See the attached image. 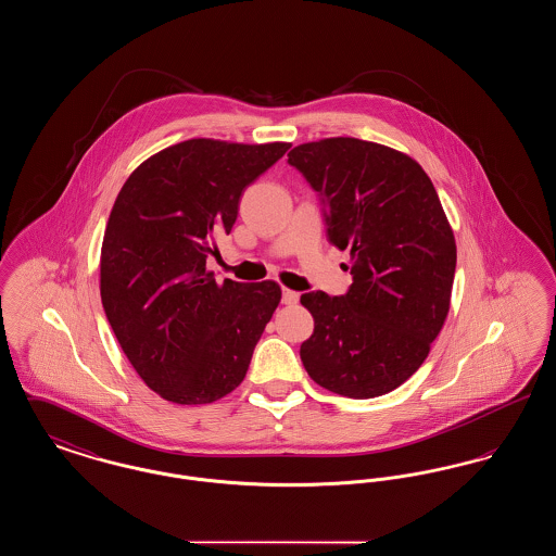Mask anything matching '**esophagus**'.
<instances>
[{
    "instance_id": "esophagus-1",
    "label": "esophagus",
    "mask_w": 556,
    "mask_h": 556,
    "mask_svg": "<svg viewBox=\"0 0 556 556\" xmlns=\"http://www.w3.org/2000/svg\"><path fill=\"white\" fill-rule=\"evenodd\" d=\"M298 300H300V293H298V291L283 290V295H281V302H283V304L291 306V304H295Z\"/></svg>"
}]
</instances>
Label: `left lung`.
Here are the masks:
<instances>
[{
    "label": "left lung",
    "mask_w": 556,
    "mask_h": 556,
    "mask_svg": "<svg viewBox=\"0 0 556 556\" xmlns=\"http://www.w3.org/2000/svg\"><path fill=\"white\" fill-rule=\"evenodd\" d=\"M288 162L352 261L344 295L300 298L315 318L302 365L333 394L383 396L424 365L448 315L456 243L438 191L419 162L354 137L302 143Z\"/></svg>",
    "instance_id": "1"
}]
</instances>
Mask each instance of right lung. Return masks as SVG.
Returning a JSON list of instances; mask_svg holds the SVG:
<instances>
[{
  "label": "right lung",
  "instance_id": "add662e5",
  "mask_svg": "<svg viewBox=\"0 0 556 556\" xmlns=\"http://www.w3.org/2000/svg\"><path fill=\"white\" fill-rule=\"evenodd\" d=\"M288 150L187 139L141 162L112 206L102 304L132 369L168 402L233 392L279 306L275 281L218 286L206 258L214 238L231 233L243 189Z\"/></svg>",
  "mask_w": 556,
  "mask_h": 556
}]
</instances>
